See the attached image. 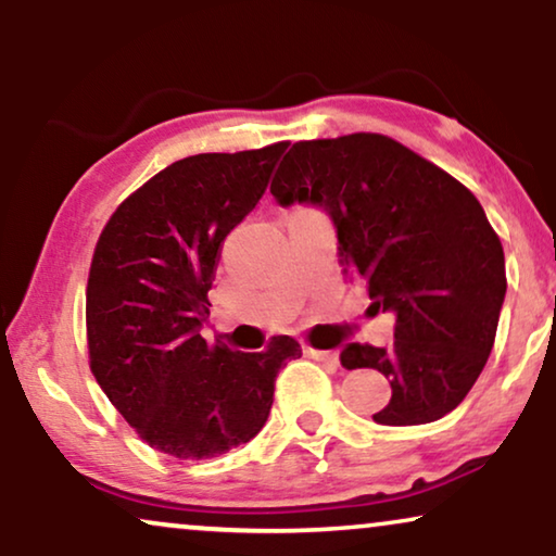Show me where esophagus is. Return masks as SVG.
<instances>
[{
	"label": "esophagus",
	"instance_id": "esophagus-1",
	"mask_svg": "<svg viewBox=\"0 0 556 556\" xmlns=\"http://www.w3.org/2000/svg\"><path fill=\"white\" fill-rule=\"evenodd\" d=\"M303 354L311 356V359H316V362L333 364V367L339 364V354L331 352V349H311V346H306V349H303Z\"/></svg>",
	"mask_w": 556,
	"mask_h": 556
}]
</instances>
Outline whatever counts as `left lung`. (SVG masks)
Instances as JSON below:
<instances>
[{
  "instance_id": "obj_1",
  "label": "left lung",
  "mask_w": 556,
  "mask_h": 556,
  "mask_svg": "<svg viewBox=\"0 0 556 556\" xmlns=\"http://www.w3.org/2000/svg\"><path fill=\"white\" fill-rule=\"evenodd\" d=\"M270 194L316 204L337 227L339 263L394 314V344H346V369L390 379L379 425H425L453 413L496 339L506 263L481 202L451 174L382 134L293 143Z\"/></svg>"
}]
</instances>
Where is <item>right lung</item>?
I'll return each instance as SVG.
<instances>
[{
    "label": "right lung",
    "instance_id": "1",
    "mask_svg": "<svg viewBox=\"0 0 556 556\" xmlns=\"http://www.w3.org/2000/svg\"><path fill=\"white\" fill-rule=\"evenodd\" d=\"M286 143L179 159L126 197L90 263V371L151 447L215 458L268 420L276 377L301 344L273 337L245 354L202 339L219 248L268 187Z\"/></svg>",
    "mask_w": 556,
    "mask_h": 556
}]
</instances>
